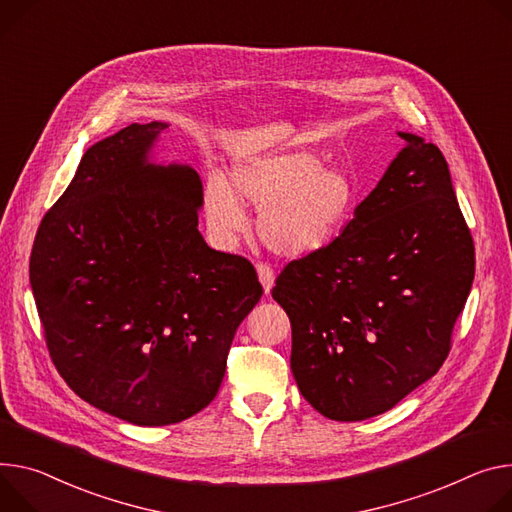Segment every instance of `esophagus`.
I'll list each match as a JSON object with an SVG mask.
<instances>
[{
	"instance_id": "obj_1",
	"label": "esophagus",
	"mask_w": 512,
	"mask_h": 512,
	"mask_svg": "<svg viewBox=\"0 0 512 512\" xmlns=\"http://www.w3.org/2000/svg\"><path fill=\"white\" fill-rule=\"evenodd\" d=\"M257 277H259V282H261L265 294H269L271 288H273V280H275L273 269L267 263H257Z\"/></svg>"
}]
</instances>
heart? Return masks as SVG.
Listing matches in <instances>:
<instances>
[{
  "label": "heart",
  "mask_w": 512,
  "mask_h": 512,
  "mask_svg": "<svg viewBox=\"0 0 512 512\" xmlns=\"http://www.w3.org/2000/svg\"><path fill=\"white\" fill-rule=\"evenodd\" d=\"M357 202L353 175L310 151H277L241 161L230 183L212 175L204 214L212 235L232 245L249 228L243 204L257 208V235L275 255L298 257L327 243Z\"/></svg>",
  "instance_id": "obj_1"
}]
</instances>
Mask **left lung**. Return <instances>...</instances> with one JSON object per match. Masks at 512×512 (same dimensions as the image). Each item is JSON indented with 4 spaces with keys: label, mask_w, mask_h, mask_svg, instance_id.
Returning <instances> with one entry per match:
<instances>
[{
    "label": "left lung",
    "mask_w": 512,
    "mask_h": 512,
    "mask_svg": "<svg viewBox=\"0 0 512 512\" xmlns=\"http://www.w3.org/2000/svg\"><path fill=\"white\" fill-rule=\"evenodd\" d=\"M404 149L324 247L290 261L273 300L292 322V374L333 421H365L433 378L472 290L476 255L445 157Z\"/></svg>",
    "instance_id": "8db88e82"
}]
</instances>
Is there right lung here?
I'll return each instance as SVG.
<instances>
[{"label": "right lung", "mask_w": 512, "mask_h": 512, "mask_svg": "<svg viewBox=\"0 0 512 512\" xmlns=\"http://www.w3.org/2000/svg\"><path fill=\"white\" fill-rule=\"evenodd\" d=\"M165 128L130 124L89 147L30 255L59 374L91 406L141 427L185 421L214 400L263 294L245 257L200 235V175L151 161Z\"/></svg>", "instance_id": "add662e5"}]
</instances>
